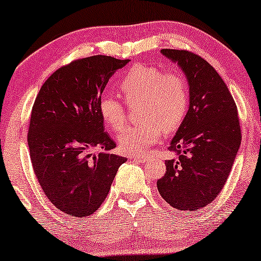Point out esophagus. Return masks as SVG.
<instances>
[{"label": "esophagus", "mask_w": 261, "mask_h": 261, "mask_svg": "<svg viewBox=\"0 0 261 261\" xmlns=\"http://www.w3.org/2000/svg\"><path fill=\"white\" fill-rule=\"evenodd\" d=\"M131 159L135 162L144 163L149 159V157H147V155H143V154H134V155H131Z\"/></svg>", "instance_id": "1"}]
</instances>
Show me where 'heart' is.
<instances>
[{"instance_id": "b5f03b06", "label": "heart", "mask_w": 261, "mask_h": 261, "mask_svg": "<svg viewBox=\"0 0 261 261\" xmlns=\"http://www.w3.org/2000/svg\"><path fill=\"white\" fill-rule=\"evenodd\" d=\"M119 89L127 103L141 100L139 116L144 119L127 126L118 136L119 147L124 152H139L157 142L164 130L176 131L188 112L189 89L184 77L178 72H164L152 65L138 64L120 81ZM98 110L109 129H123L126 115L119 99L103 96Z\"/></svg>"}]
</instances>
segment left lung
<instances>
[{
	"label": "left lung",
	"instance_id": "8db88e82",
	"mask_svg": "<svg viewBox=\"0 0 261 261\" xmlns=\"http://www.w3.org/2000/svg\"><path fill=\"white\" fill-rule=\"evenodd\" d=\"M161 53L184 72L190 104L169 146L177 158L165 162L157 188L172 207L197 211L216 199L230 174L242 143L238 110L225 82L204 58L186 50Z\"/></svg>",
	"mask_w": 261,
	"mask_h": 261
}]
</instances>
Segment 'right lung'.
Listing matches in <instances>:
<instances>
[{"instance_id": "1", "label": "right lung", "mask_w": 261, "mask_h": 261, "mask_svg": "<svg viewBox=\"0 0 261 261\" xmlns=\"http://www.w3.org/2000/svg\"><path fill=\"white\" fill-rule=\"evenodd\" d=\"M129 60L97 55L62 67L40 89L28 132L31 163L48 199L72 217L91 216L104 200L125 157L103 126L104 88ZM102 148L98 155L91 151Z\"/></svg>"}]
</instances>
